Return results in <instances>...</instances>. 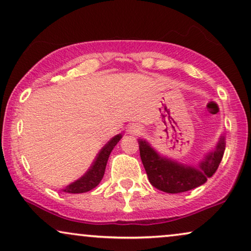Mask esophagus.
<instances>
[{
	"instance_id": "esophagus-1",
	"label": "esophagus",
	"mask_w": 251,
	"mask_h": 251,
	"mask_svg": "<svg viewBox=\"0 0 251 251\" xmlns=\"http://www.w3.org/2000/svg\"><path fill=\"white\" fill-rule=\"evenodd\" d=\"M142 130H143L142 126L136 125V124L129 125L127 127V132H128V134H132V135H137V134H140Z\"/></svg>"
}]
</instances>
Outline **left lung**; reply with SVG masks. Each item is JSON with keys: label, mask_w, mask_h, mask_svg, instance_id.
Wrapping results in <instances>:
<instances>
[{"label": "left lung", "mask_w": 251, "mask_h": 251, "mask_svg": "<svg viewBox=\"0 0 251 251\" xmlns=\"http://www.w3.org/2000/svg\"><path fill=\"white\" fill-rule=\"evenodd\" d=\"M140 156L151 185L167 193H181L204 184L217 171L225 151V136L222 134L216 146L203 154L198 164H183L161 154L146 139L137 140Z\"/></svg>", "instance_id": "1"}]
</instances>
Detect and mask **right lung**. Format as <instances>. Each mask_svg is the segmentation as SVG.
I'll list each match as a JSON object with an SVG mask.
<instances>
[{"label": "right lung", "instance_id": "add662e5", "mask_svg": "<svg viewBox=\"0 0 251 251\" xmlns=\"http://www.w3.org/2000/svg\"><path fill=\"white\" fill-rule=\"evenodd\" d=\"M122 137V134H117V135L112 137L100 150V152L98 153L93 164L87 169L85 174L80 176L78 179H76V181H74L73 183L67 185L65 189H62V191L66 193H84L91 191L92 189L98 186L99 183L101 182V179L103 178L105 166H107L109 156H110L111 151L117 146V143L121 141Z\"/></svg>", "mask_w": 251, "mask_h": 251}]
</instances>
